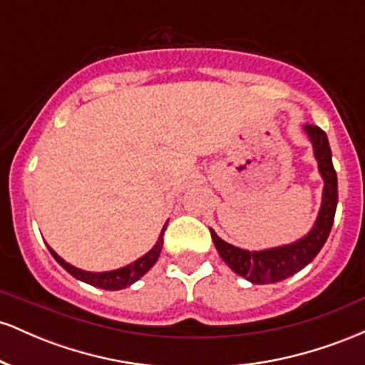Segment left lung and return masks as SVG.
<instances>
[{
    "mask_svg": "<svg viewBox=\"0 0 365 365\" xmlns=\"http://www.w3.org/2000/svg\"><path fill=\"white\" fill-rule=\"evenodd\" d=\"M305 132L311 137L314 154H316L317 163H319V171L322 178H324L322 206L312 232L292 245L262 250V252H249V250L237 249V247L226 244L211 230L212 242H215L221 259L237 274L244 276L245 279L252 283L266 284L282 282V279L302 269L319 254L324 242L328 240L331 226H333L338 202V180L336 171L333 168V161H331L328 137H326L324 130L311 123L305 125Z\"/></svg>",
    "mask_w": 365,
    "mask_h": 365,
    "instance_id": "obj_1",
    "label": "left lung"
}]
</instances>
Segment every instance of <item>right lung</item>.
I'll return each instance as SVG.
<instances>
[{
	"mask_svg": "<svg viewBox=\"0 0 365 365\" xmlns=\"http://www.w3.org/2000/svg\"><path fill=\"white\" fill-rule=\"evenodd\" d=\"M168 223V221H166ZM166 228V225H165ZM165 228H163L161 235H159V240L158 244L153 247V249L149 250L148 254L142 255L140 259H137L135 262H132L130 266H125L121 267V269H116V271H110V273H89V271H82V269H77V267H73L72 264L65 262L63 259L58 255L51 247H48L49 252L54 259H56V262L60 264V266L65 267L66 271H68L70 274L75 276L77 279H82V282L92 284V287H98V288H104V290H121V288L125 287H130L132 283H135L137 279L142 278L150 267L154 266V262L158 261L159 254H161V249H163V235H165Z\"/></svg>",
	"mask_w": 365,
	"mask_h": 365,
	"instance_id": "obj_1",
	"label": "right lung"
}]
</instances>
